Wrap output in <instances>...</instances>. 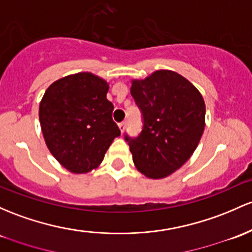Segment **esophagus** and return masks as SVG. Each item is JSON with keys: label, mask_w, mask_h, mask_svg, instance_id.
Returning a JSON list of instances; mask_svg holds the SVG:
<instances>
[{"label": "esophagus", "mask_w": 252, "mask_h": 252, "mask_svg": "<svg viewBox=\"0 0 252 252\" xmlns=\"http://www.w3.org/2000/svg\"><path fill=\"white\" fill-rule=\"evenodd\" d=\"M118 126H120L121 132H122V134H123L124 130H126V122H121V123L118 124Z\"/></svg>", "instance_id": "1"}]
</instances>
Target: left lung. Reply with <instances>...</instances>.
Segmentation results:
<instances>
[{"label":"left lung","mask_w":252,"mask_h":252,"mask_svg":"<svg viewBox=\"0 0 252 252\" xmlns=\"http://www.w3.org/2000/svg\"><path fill=\"white\" fill-rule=\"evenodd\" d=\"M130 93L142 112V131L126 135L137 170L160 179L182 167L197 147L206 126V105L197 88L172 70L132 80Z\"/></svg>","instance_id":"1"}]
</instances>
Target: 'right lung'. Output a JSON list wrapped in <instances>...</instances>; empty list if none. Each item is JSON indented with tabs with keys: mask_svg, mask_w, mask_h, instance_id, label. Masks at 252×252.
Wrapping results in <instances>:
<instances>
[{
	"mask_svg": "<svg viewBox=\"0 0 252 252\" xmlns=\"http://www.w3.org/2000/svg\"><path fill=\"white\" fill-rule=\"evenodd\" d=\"M109 84L92 73H77L48 87L39 104L44 140L51 154L73 173H87L103 161L121 131L106 99Z\"/></svg>",
	"mask_w": 252,
	"mask_h": 252,
	"instance_id": "obj_1",
	"label": "right lung"
}]
</instances>
